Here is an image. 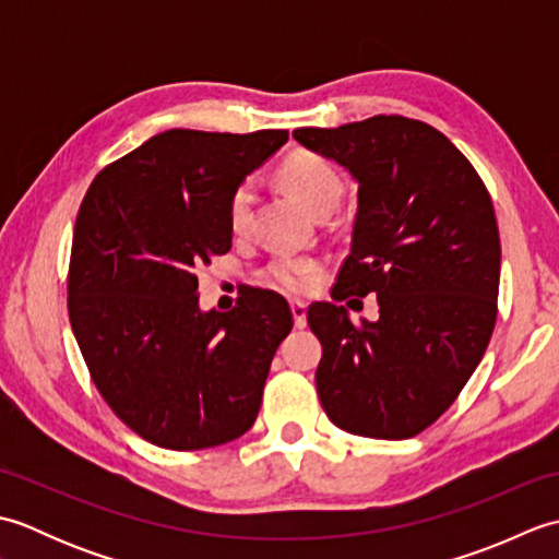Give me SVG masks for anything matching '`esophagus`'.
<instances>
[{
	"mask_svg": "<svg viewBox=\"0 0 559 559\" xmlns=\"http://www.w3.org/2000/svg\"><path fill=\"white\" fill-rule=\"evenodd\" d=\"M290 312H293V322L298 329L307 326V305L300 300H293L290 302Z\"/></svg>",
	"mask_w": 559,
	"mask_h": 559,
	"instance_id": "obj_1",
	"label": "esophagus"
}]
</instances>
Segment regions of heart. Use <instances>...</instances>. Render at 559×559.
Listing matches in <instances>:
<instances>
[{"label": "heart", "instance_id": "heart-1", "mask_svg": "<svg viewBox=\"0 0 559 559\" xmlns=\"http://www.w3.org/2000/svg\"><path fill=\"white\" fill-rule=\"evenodd\" d=\"M281 177L295 199L305 209H310L314 216L322 211H331L343 194V180L338 170L326 158L317 153H295L281 168ZM252 185L242 182L235 189L228 206V218L233 230H242L249 221V209H252ZM319 264L312 259H278L273 261L266 271V281L271 286L300 293L310 288L317 278Z\"/></svg>", "mask_w": 559, "mask_h": 559}]
</instances>
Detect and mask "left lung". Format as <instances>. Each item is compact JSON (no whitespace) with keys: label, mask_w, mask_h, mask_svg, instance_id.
I'll list each match as a JSON object with an SVG mask.
<instances>
[{"label":"left lung","mask_w":559,"mask_h":559,"mask_svg":"<svg viewBox=\"0 0 559 559\" xmlns=\"http://www.w3.org/2000/svg\"><path fill=\"white\" fill-rule=\"evenodd\" d=\"M295 141L358 182L350 254L336 300L374 293L379 317L353 324L346 307L307 312L322 360L317 391L336 427L408 439L442 415L488 348L500 290V233L488 189L435 127L377 115Z\"/></svg>","instance_id":"8db88e82"}]
</instances>
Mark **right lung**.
<instances>
[{
  "mask_svg": "<svg viewBox=\"0 0 559 559\" xmlns=\"http://www.w3.org/2000/svg\"><path fill=\"white\" fill-rule=\"evenodd\" d=\"M286 141V129H168L108 165L81 201L69 322L103 399L151 444L218 447L257 420L290 307L249 290L230 312H204L197 269L233 247V192Z\"/></svg>",
  "mask_w": 559,
  "mask_h": 559,
  "instance_id": "obj_1",
  "label": "right lung"
}]
</instances>
